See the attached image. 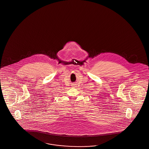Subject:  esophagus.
<instances>
[{"label": "esophagus", "mask_w": 149, "mask_h": 149, "mask_svg": "<svg viewBox=\"0 0 149 149\" xmlns=\"http://www.w3.org/2000/svg\"><path fill=\"white\" fill-rule=\"evenodd\" d=\"M73 86V87H74V86H74V85H73V86Z\"/></svg>", "instance_id": "obj_1"}]
</instances>
